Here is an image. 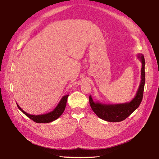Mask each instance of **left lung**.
<instances>
[{
    "instance_id": "8db88e82",
    "label": "left lung",
    "mask_w": 159,
    "mask_h": 159,
    "mask_svg": "<svg viewBox=\"0 0 159 159\" xmlns=\"http://www.w3.org/2000/svg\"><path fill=\"white\" fill-rule=\"evenodd\" d=\"M137 57L142 62L141 82L135 96L130 102L122 104H107L101 103L98 101L94 102L91 96H89L90 106L99 118L109 122L122 121L139 107L143 99L145 82V61L142 54H138Z\"/></svg>"
}]
</instances>
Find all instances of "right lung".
<instances>
[{"instance_id":"add662e5","label":"right lung","mask_w":159,"mask_h":159,"mask_svg":"<svg viewBox=\"0 0 159 159\" xmlns=\"http://www.w3.org/2000/svg\"><path fill=\"white\" fill-rule=\"evenodd\" d=\"M68 96H69V94L63 96V98L61 99L60 101L59 102L58 104L52 111L43 115H33L28 114V112L22 110L17 103L16 104L19 109H20L26 116L30 118L31 120H32L34 122L38 123H48L56 120L62 115V113L64 112L66 107Z\"/></svg>"}]
</instances>
